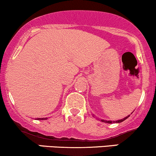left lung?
Segmentation results:
<instances>
[{"mask_svg":"<svg viewBox=\"0 0 156 156\" xmlns=\"http://www.w3.org/2000/svg\"><path fill=\"white\" fill-rule=\"evenodd\" d=\"M129 117V115H128L127 117H126L123 119H121V120H116V121H112V120H101L102 122H104V123H121V122H123V120H125L126 119H127Z\"/></svg>","mask_w":156,"mask_h":156,"instance_id":"1","label":"left lung"}]
</instances>
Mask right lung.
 <instances>
[{
    "mask_svg": "<svg viewBox=\"0 0 156 156\" xmlns=\"http://www.w3.org/2000/svg\"><path fill=\"white\" fill-rule=\"evenodd\" d=\"M45 119H47V118H37V120H45Z\"/></svg>",
    "mask_w": 156,
    "mask_h": 156,
    "instance_id": "add662e5",
    "label": "right lung"
}]
</instances>
